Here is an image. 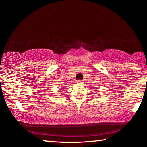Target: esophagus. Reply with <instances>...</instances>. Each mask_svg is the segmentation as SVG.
<instances>
[{
    "label": "esophagus",
    "instance_id": "1",
    "mask_svg": "<svg viewBox=\"0 0 147 147\" xmlns=\"http://www.w3.org/2000/svg\"><path fill=\"white\" fill-rule=\"evenodd\" d=\"M77 83H78V84H82L83 83V82L82 80H78V82H77Z\"/></svg>",
    "mask_w": 147,
    "mask_h": 147
}]
</instances>
